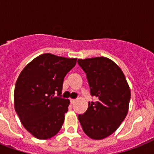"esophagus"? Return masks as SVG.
<instances>
[{
    "label": "esophagus",
    "mask_w": 154,
    "mask_h": 154,
    "mask_svg": "<svg viewBox=\"0 0 154 154\" xmlns=\"http://www.w3.org/2000/svg\"><path fill=\"white\" fill-rule=\"evenodd\" d=\"M75 101H76V100H74V99H70V103H71L72 105H73V104H74Z\"/></svg>",
    "instance_id": "esophagus-1"
}]
</instances>
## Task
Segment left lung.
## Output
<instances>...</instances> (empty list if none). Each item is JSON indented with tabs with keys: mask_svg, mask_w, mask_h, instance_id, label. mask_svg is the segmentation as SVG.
Returning a JSON list of instances; mask_svg holds the SVG:
<instances>
[{
	"mask_svg": "<svg viewBox=\"0 0 154 154\" xmlns=\"http://www.w3.org/2000/svg\"><path fill=\"white\" fill-rule=\"evenodd\" d=\"M77 63L86 74L91 96L97 99L89 101L78 120L87 136L101 140L114 133L126 117L130 89L122 69L109 58L78 59Z\"/></svg>",
	"mask_w": 154,
	"mask_h": 154,
	"instance_id": "8db88e82",
	"label": "left lung"
}]
</instances>
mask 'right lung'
<instances>
[{
	"label": "right lung",
	"mask_w": 154,
	"mask_h": 154,
	"mask_svg": "<svg viewBox=\"0 0 154 154\" xmlns=\"http://www.w3.org/2000/svg\"><path fill=\"white\" fill-rule=\"evenodd\" d=\"M77 58L45 53L28 64L14 89V107L20 122L37 139H49L60 131L69 100L61 97L65 75Z\"/></svg>",
	"instance_id": "add662e5"
}]
</instances>
